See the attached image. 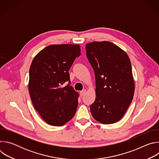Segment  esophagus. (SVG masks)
<instances>
[{
	"label": "esophagus",
	"instance_id": "obj_1",
	"mask_svg": "<svg viewBox=\"0 0 159 159\" xmlns=\"http://www.w3.org/2000/svg\"><path fill=\"white\" fill-rule=\"evenodd\" d=\"M86 93V90L85 89H84V90H82V91H80V96L82 97V96H83L84 94H85V93Z\"/></svg>",
	"mask_w": 159,
	"mask_h": 159
}]
</instances>
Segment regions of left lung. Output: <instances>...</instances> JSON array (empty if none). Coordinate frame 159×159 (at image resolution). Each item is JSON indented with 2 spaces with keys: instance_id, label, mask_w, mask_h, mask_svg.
<instances>
[{
  "instance_id": "obj_1",
  "label": "left lung",
  "mask_w": 159,
  "mask_h": 159,
  "mask_svg": "<svg viewBox=\"0 0 159 159\" xmlns=\"http://www.w3.org/2000/svg\"><path fill=\"white\" fill-rule=\"evenodd\" d=\"M85 49L96 77V99L90 112L102 124L116 123L125 114L134 93L129 58L124 50L107 41L87 43Z\"/></svg>"
}]
</instances>
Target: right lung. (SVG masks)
I'll return each instance as SVG.
<instances>
[{
	"instance_id": "obj_1",
	"label": "right lung",
	"mask_w": 159,
	"mask_h": 159,
	"mask_svg": "<svg viewBox=\"0 0 159 159\" xmlns=\"http://www.w3.org/2000/svg\"><path fill=\"white\" fill-rule=\"evenodd\" d=\"M80 55L79 44H52L33 58L30 69L29 92L35 109L52 126H60L74 116L79 94L69 84V70Z\"/></svg>"
}]
</instances>
